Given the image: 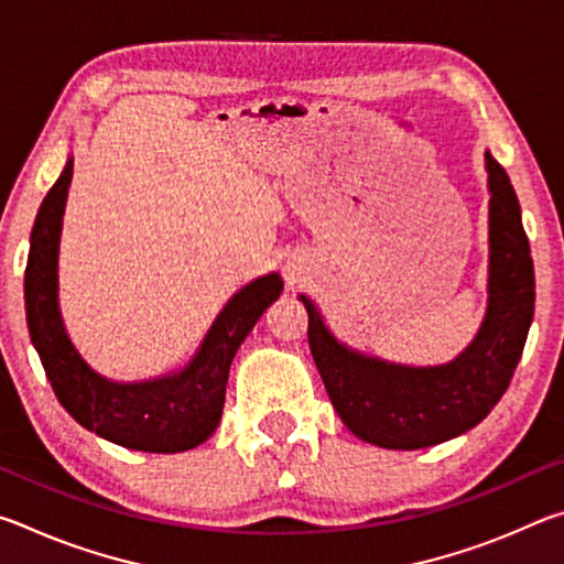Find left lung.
<instances>
[{"instance_id": "1", "label": "left lung", "mask_w": 564, "mask_h": 564, "mask_svg": "<svg viewBox=\"0 0 564 564\" xmlns=\"http://www.w3.org/2000/svg\"><path fill=\"white\" fill-rule=\"evenodd\" d=\"M490 303L460 358L408 368L348 350L305 295L308 343L328 398L348 431L388 451H417L470 431L498 405L518 368L534 313V271L520 204L490 154Z\"/></svg>"}]
</instances>
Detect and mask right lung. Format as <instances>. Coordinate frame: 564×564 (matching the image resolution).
I'll use <instances>...</instances> for the list:
<instances>
[{
    "mask_svg": "<svg viewBox=\"0 0 564 564\" xmlns=\"http://www.w3.org/2000/svg\"><path fill=\"white\" fill-rule=\"evenodd\" d=\"M74 164L50 188L32 228L24 271L26 326L54 395L76 423L104 441L144 453H184L208 441L224 413L228 368L283 283L275 273L248 283L226 303L202 350L178 376L121 386L79 358L62 326L56 303V251Z\"/></svg>",
    "mask_w": 564,
    "mask_h": 564,
    "instance_id": "1",
    "label": "right lung"
}]
</instances>
